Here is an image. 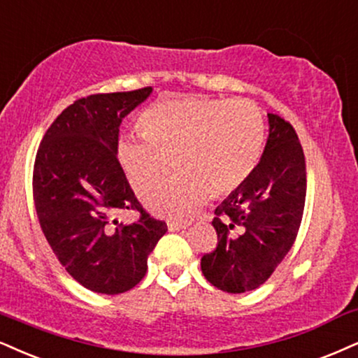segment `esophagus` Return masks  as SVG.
I'll return each instance as SVG.
<instances>
[{
  "label": "esophagus",
  "mask_w": 358,
  "mask_h": 358,
  "mask_svg": "<svg viewBox=\"0 0 358 358\" xmlns=\"http://www.w3.org/2000/svg\"><path fill=\"white\" fill-rule=\"evenodd\" d=\"M187 224L186 222H167V229H169L171 232H178V231H182V229H186Z\"/></svg>",
  "instance_id": "1"
}]
</instances>
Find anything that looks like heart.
Listing matches in <instances>:
<instances>
[{
	"label": "heart",
	"mask_w": 358,
	"mask_h": 358,
	"mask_svg": "<svg viewBox=\"0 0 358 358\" xmlns=\"http://www.w3.org/2000/svg\"><path fill=\"white\" fill-rule=\"evenodd\" d=\"M143 136H124L117 159L131 187L145 194L156 214L184 219L204 204L209 192L227 196L249 179L266 144L262 111L245 99L184 98L159 101L139 117Z\"/></svg>",
	"instance_id": "heart-1"
}]
</instances>
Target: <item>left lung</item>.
I'll return each mask as SVG.
<instances>
[{"mask_svg": "<svg viewBox=\"0 0 358 358\" xmlns=\"http://www.w3.org/2000/svg\"><path fill=\"white\" fill-rule=\"evenodd\" d=\"M268 116L266 149L252 174L214 210L217 247L201 259L202 273L229 294L257 289L292 249L306 206V156L297 132Z\"/></svg>", "mask_w": 358, "mask_h": 358, "instance_id": "1", "label": "left lung"}]
</instances>
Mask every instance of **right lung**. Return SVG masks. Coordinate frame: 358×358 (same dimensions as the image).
I'll return each mask as SVG.
<instances>
[{
  "label": "right lung",
  "mask_w": 358,
  "mask_h": 358,
  "mask_svg": "<svg viewBox=\"0 0 358 358\" xmlns=\"http://www.w3.org/2000/svg\"><path fill=\"white\" fill-rule=\"evenodd\" d=\"M152 87L91 94L55 119L39 144L33 197L39 226L69 275L86 289L116 295L143 280L148 257L164 236V220L136 199L116 154L119 126ZM121 210L140 219L110 220Z\"/></svg>",
  "instance_id": "1"
}]
</instances>
